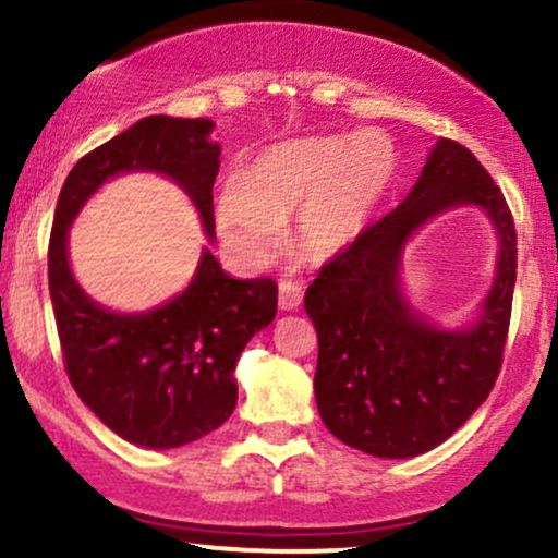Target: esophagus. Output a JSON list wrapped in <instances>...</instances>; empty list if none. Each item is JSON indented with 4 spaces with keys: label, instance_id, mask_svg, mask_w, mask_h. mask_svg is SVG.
<instances>
[{
    "label": "esophagus",
    "instance_id": "34e87169",
    "mask_svg": "<svg viewBox=\"0 0 558 558\" xmlns=\"http://www.w3.org/2000/svg\"><path fill=\"white\" fill-rule=\"evenodd\" d=\"M301 299H304V291H301L299 283H293V280H288V278L280 280V283H278V304H280V310H286V312L299 310Z\"/></svg>",
    "mask_w": 558,
    "mask_h": 558
}]
</instances>
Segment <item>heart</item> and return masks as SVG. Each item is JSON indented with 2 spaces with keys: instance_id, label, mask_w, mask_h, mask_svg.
I'll return each instance as SVG.
<instances>
[{
  "instance_id": "heart-1",
  "label": "heart",
  "mask_w": 558,
  "mask_h": 558,
  "mask_svg": "<svg viewBox=\"0 0 558 558\" xmlns=\"http://www.w3.org/2000/svg\"><path fill=\"white\" fill-rule=\"evenodd\" d=\"M399 178L386 133H319L288 138L257 155L217 196L215 220L230 252L262 265L278 252L283 222L296 216L301 248L332 257L367 230Z\"/></svg>"
}]
</instances>
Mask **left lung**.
<instances>
[{"instance_id":"left-lung-1","label":"left lung","mask_w":558,"mask_h":558,"mask_svg":"<svg viewBox=\"0 0 558 558\" xmlns=\"http://www.w3.org/2000/svg\"><path fill=\"white\" fill-rule=\"evenodd\" d=\"M466 203L485 208L497 226V278L472 329L440 331L402 299L400 254L414 229ZM514 280L517 230L501 189L466 146L438 138L409 196L323 265L306 288L325 427L380 459L420 457L451 438L501 373Z\"/></svg>"}]
</instances>
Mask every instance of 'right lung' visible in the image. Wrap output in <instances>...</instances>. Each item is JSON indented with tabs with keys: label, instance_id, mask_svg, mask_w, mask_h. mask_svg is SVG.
<instances>
[{
	"label": "right lung",
	"instance_id": "1",
	"mask_svg": "<svg viewBox=\"0 0 558 558\" xmlns=\"http://www.w3.org/2000/svg\"><path fill=\"white\" fill-rule=\"evenodd\" d=\"M207 118L151 114L75 162L49 239L62 360L81 401L120 438L146 448L185 446L233 414L235 362L254 332L275 319L272 278L235 280L204 248L189 288L157 310L118 315L83 293L68 265V228L88 196L120 172L151 170L175 181L215 239L213 185L220 144Z\"/></svg>",
	"mask_w": 558,
	"mask_h": 558
}]
</instances>
